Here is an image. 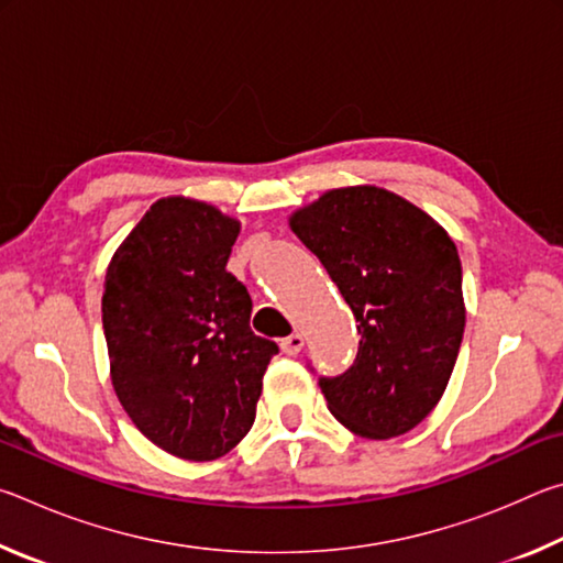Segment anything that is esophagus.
<instances>
[{
  "label": "esophagus",
  "mask_w": 563,
  "mask_h": 563,
  "mask_svg": "<svg viewBox=\"0 0 563 563\" xmlns=\"http://www.w3.org/2000/svg\"><path fill=\"white\" fill-rule=\"evenodd\" d=\"M302 345H305V338L300 335V332H292V335L280 340V350L285 352V355H298Z\"/></svg>",
  "instance_id": "esophagus-1"
}]
</instances>
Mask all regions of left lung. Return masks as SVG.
<instances>
[{
	"mask_svg": "<svg viewBox=\"0 0 563 563\" xmlns=\"http://www.w3.org/2000/svg\"><path fill=\"white\" fill-rule=\"evenodd\" d=\"M357 320L355 362L320 377L350 432L389 440L432 412L464 335L462 263L434 218L377 186L322 194L290 216Z\"/></svg>",
	"mask_w": 563,
	"mask_h": 563,
	"instance_id": "8db88e82",
	"label": "left lung"
}]
</instances>
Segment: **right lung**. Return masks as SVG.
<instances>
[{"instance_id": "add662e5", "label": "right lung", "mask_w": 563, "mask_h": 563, "mask_svg": "<svg viewBox=\"0 0 563 563\" xmlns=\"http://www.w3.org/2000/svg\"><path fill=\"white\" fill-rule=\"evenodd\" d=\"M235 218L161 198L113 253L101 320L111 383L131 422L168 454L211 462L253 427L278 345L251 330L253 300L225 271Z\"/></svg>"}]
</instances>
